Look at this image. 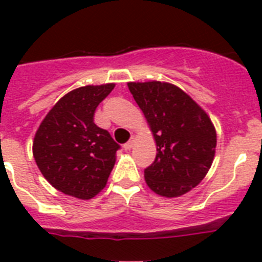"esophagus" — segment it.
Instances as JSON below:
<instances>
[{
  "mask_svg": "<svg viewBox=\"0 0 262 262\" xmlns=\"http://www.w3.org/2000/svg\"><path fill=\"white\" fill-rule=\"evenodd\" d=\"M135 141H136L135 137H132L130 140H129V141H127L126 144L124 145V149H125V150H130V149L133 148V145H135Z\"/></svg>",
  "mask_w": 262,
  "mask_h": 262,
  "instance_id": "obj_1",
  "label": "esophagus"
}]
</instances>
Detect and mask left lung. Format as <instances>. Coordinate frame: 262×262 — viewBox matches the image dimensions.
Masks as SVG:
<instances>
[{
    "label": "left lung",
    "instance_id": "obj_1",
    "mask_svg": "<svg viewBox=\"0 0 262 262\" xmlns=\"http://www.w3.org/2000/svg\"><path fill=\"white\" fill-rule=\"evenodd\" d=\"M157 146L155 162L145 169L146 185L173 199L204 180L214 160L216 127L204 109L179 86L165 81L127 82Z\"/></svg>",
    "mask_w": 262,
    "mask_h": 262
}]
</instances>
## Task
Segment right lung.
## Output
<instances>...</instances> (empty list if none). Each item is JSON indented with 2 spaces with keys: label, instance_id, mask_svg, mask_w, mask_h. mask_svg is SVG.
Segmentation results:
<instances>
[{
  "label": "right lung",
  "instance_id": "obj_1",
  "mask_svg": "<svg viewBox=\"0 0 262 262\" xmlns=\"http://www.w3.org/2000/svg\"><path fill=\"white\" fill-rule=\"evenodd\" d=\"M116 83L77 88L48 112L33 140V157L53 188L90 200L106 186L118 144L93 122L98 104Z\"/></svg>",
  "mask_w": 262,
  "mask_h": 262
}]
</instances>
